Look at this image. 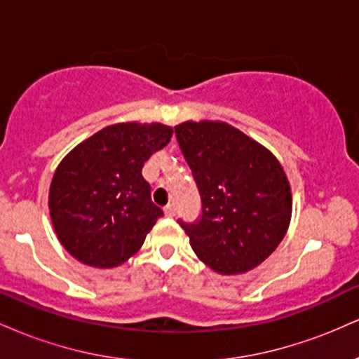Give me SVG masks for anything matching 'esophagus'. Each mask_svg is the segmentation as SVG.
I'll return each instance as SVG.
<instances>
[{
	"instance_id": "esophagus-1",
	"label": "esophagus",
	"mask_w": 359,
	"mask_h": 359,
	"mask_svg": "<svg viewBox=\"0 0 359 359\" xmlns=\"http://www.w3.org/2000/svg\"><path fill=\"white\" fill-rule=\"evenodd\" d=\"M163 211H165V216L174 217L175 214H177V208H175L174 204H168V205H165V209H163Z\"/></svg>"
}]
</instances>
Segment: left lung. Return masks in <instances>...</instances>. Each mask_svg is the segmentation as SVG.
<instances>
[{
	"label": "left lung",
	"mask_w": 359,
	"mask_h": 359,
	"mask_svg": "<svg viewBox=\"0 0 359 359\" xmlns=\"http://www.w3.org/2000/svg\"><path fill=\"white\" fill-rule=\"evenodd\" d=\"M201 196V216L179 219L199 259L222 275L245 273L285 236L292 194L278 160L236 128L219 121L175 126Z\"/></svg>",
	"instance_id": "1"
}]
</instances>
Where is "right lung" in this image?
Masks as SVG:
<instances>
[{
    "label": "right lung",
    "instance_id": "1",
    "mask_svg": "<svg viewBox=\"0 0 359 359\" xmlns=\"http://www.w3.org/2000/svg\"><path fill=\"white\" fill-rule=\"evenodd\" d=\"M172 128L118 123L65 156L53 174L48 209L53 229L74 258L113 269L142 248L163 211L151 203L142 168L170 142Z\"/></svg>",
    "mask_w": 359,
    "mask_h": 359
}]
</instances>
